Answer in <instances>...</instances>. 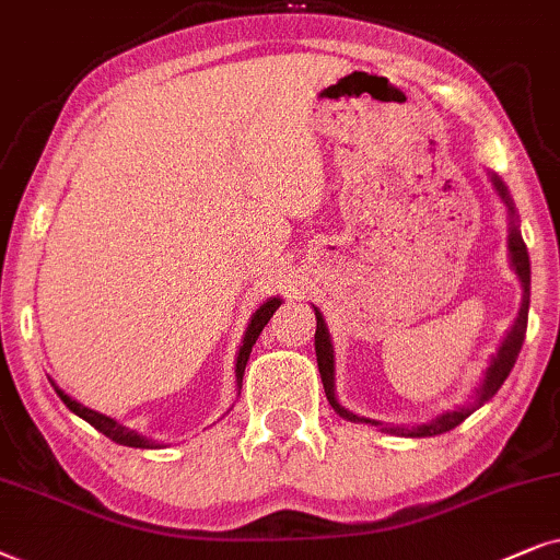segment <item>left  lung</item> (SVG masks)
Wrapping results in <instances>:
<instances>
[{
    "label": "left lung",
    "instance_id": "left-lung-1",
    "mask_svg": "<svg viewBox=\"0 0 560 560\" xmlns=\"http://www.w3.org/2000/svg\"><path fill=\"white\" fill-rule=\"evenodd\" d=\"M494 186H497L499 197H502L504 202L510 205V212H514L512 210V202H510V194H506L504 184L499 182L497 176H494ZM510 253H512L514 271H517L520 281H523V289H525L523 307H520V315H517V319H514L512 330L504 338L497 358H494V361H491V366L487 371V378H483V386H481L479 397H476L474 401H468V405H464V407H458L456 412H445L441 417H435V420H432L430 424H422V428L399 430V432H405V435L424 438V435H441V432L453 430V428H456V424L464 422L468 415L476 412V409H479L483 401L494 397V394L499 392V386L504 384V378L510 376L514 361H517V355H520V348H523V340H525V332H527V307H530V256H527V245H525L523 235H520L517 228H512V233H510ZM315 315H317L315 353H317V366H319V376H323V386H325L327 399H330V405L338 409L342 417H348V420H358L355 415H350L348 409H342L338 405V399H335V392H332V346H330V335H327V327H325L323 315H319L317 310H315ZM394 432H397V430H394Z\"/></svg>",
    "mask_w": 560,
    "mask_h": 560
}]
</instances>
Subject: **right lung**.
<instances>
[{
    "instance_id": "right-lung-1",
    "label": "right lung",
    "mask_w": 560,
    "mask_h": 560,
    "mask_svg": "<svg viewBox=\"0 0 560 560\" xmlns=\"http://www.w3.org/2000/svg\"><path fill=\"white\" fill-rule=\"evenodd\" d=\"M279 304H281L279 300H268V302L264 304V307H260V310L256 312V315H253L250 325H248V332H245V338H243L241 353H237V366H235L237 384L243 382L245 363H248V355H250L253 342L258 340L260 330H264V327L268 325V319L273 317V312L279 310ZM56 392H58V397L63 399V405L69 407L73 415H79L81 420H86L89 424H92V428L100 430L102 435H107L109 441H115V443H119V445H130V448H155V443H153V441H148V438L138 435L136 430L122 428V424L112 420V417H104V415H100V412H94V409H89V407H84V405H79V401H73V399L69 397V394H63L61 389H58V386H56Z\"/></svg>"
}]
</instances>
